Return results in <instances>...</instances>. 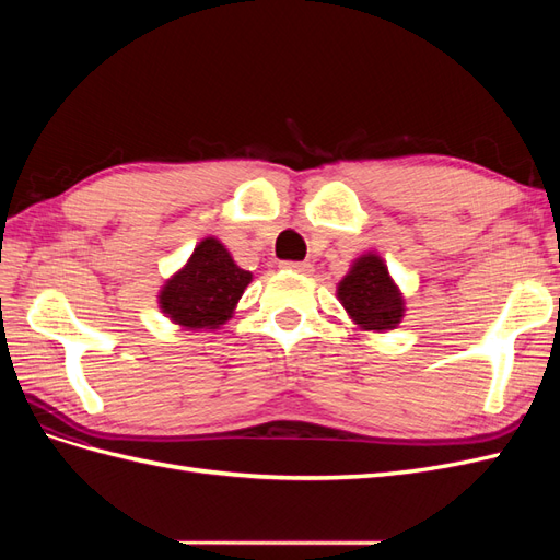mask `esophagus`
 Wrapping results in <instances>:
<instances>
[{"label":"esophagus","instance_id":"obj_1","mask_svg":"<svg viewBox=\"0 0 560 560\" xmlns=\"http://www.w3.org/2000/svg\"><path fill=\"white\" fill-rule=\"evenodd\" d=\"M282 268H290V270H296V273H311L313 270V264L308 261H284Z\"/></svg>","mask_w":560,"mask_h":560}]
</instances>
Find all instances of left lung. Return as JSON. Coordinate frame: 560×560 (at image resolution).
Returning <instances> with one entry per match:
<instances>
[{
	"instance_id": "1",
	"label": "left lung",
	"mask_w": 560,
	"mask_h": 560,
	"mask_svg": "<svg viewBox=\"0 0 560 560\" xmlns=\"http://www.w3.org/2000/svg\"><path fill=\"white\" fill-rule=\"evenodd\" d=\"M338 299L364 329H395L404 315L401 294L376 254H364L354 261L350 273L338 282Z\"/></svg>"
}]
</instances>
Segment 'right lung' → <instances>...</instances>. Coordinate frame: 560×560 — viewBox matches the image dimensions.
<instances>
[{
	"mask_svg": "<svg viewBox=\"0 0 560 560\" xmlns=\"http://www.w3.org/2000/svg\"><path fill=\"white\" fill-rule=\"evenodd\" d=\"M249 282V270L235 266L217 238H206L194 249L189 264L165 282L159 303L167 317L186 329H217L231 317Z\"/></svg>",
	"mask_w": 560,
	"mask_h": 560,
	"instance_id": "add662e5",
	"label": "right lung"
}]
</instances>
